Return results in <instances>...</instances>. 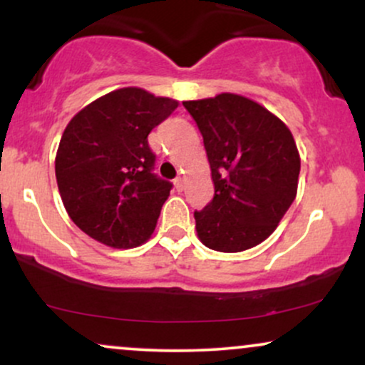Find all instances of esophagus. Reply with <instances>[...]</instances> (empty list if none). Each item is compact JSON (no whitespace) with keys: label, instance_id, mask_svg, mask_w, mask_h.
I'll list each match as a JSON object with an SVG mask.
<instances>
[{"label":"esophagus","instance_id":"34e87169","mask_svg":"<svg viewBox=\"0 0 365 365\" xmlns=\"http://www.w3.org/2000/svg\"><path fill=\"white\" fill-rule=\"evenodd\" d=\"M175 187H177V190H183V187H185V180H183L182 177H177L173 180Z\"/></svg>","mask_w":365,"mask_h":365}]
</instances>
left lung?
<instances>
[{"label": "left lung", "mask_w": 365, "mask_h": 365, "mask_svg": "<svg viewBox=\"0 0 365 365\" xmlns=\"http://www.w3.org/2000/svg\"><path fill=\"white\" fill-rule=\"evenodd\" d=\"M204 139L215 197L195 211L200 242L242 252L266 240L297 195L300 156L287 125L244 96L185 101Z\"/></svg>", "instance_id": "obj_1"}]
</instances>
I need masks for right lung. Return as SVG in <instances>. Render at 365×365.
<instances>
[{"instance_id":"obj_1","label":"right lung","mask_w":365,"mask_h":365,"mask_svg":"<svg viewBox=\"0 0 365 365\" xmlns=\"http://www.w3.org/2000/svg\"><path fill=\"white\" fill-rule=\"evenodd\" d=\"M177 106L175 99L125 87L66 125L54 161L58 190L68 216L91 238L130 249L153 235L173 185L154 173L148 135Z\"/></svg>"}]
</instances>
